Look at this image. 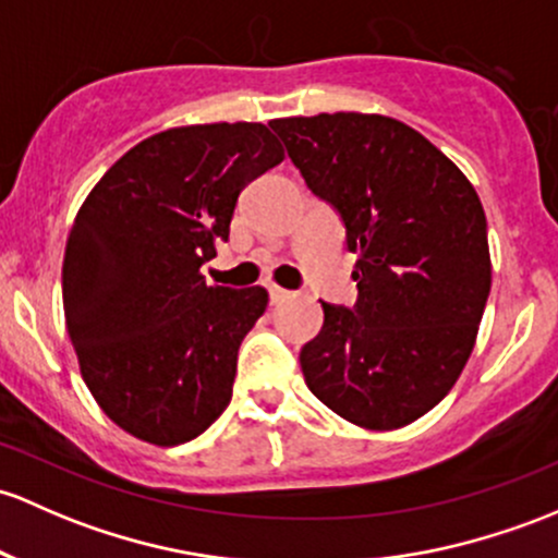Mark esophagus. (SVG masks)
Listing matches in <instances>:
<instances>
[{
    "mask_svg": "<svg viewBox=\"0 0 558 558\" xmlns=\"http://www.w3.org/2000/svg\"><path fill=\"white\" fill-rule=\"evenodd\" d=\"M267 291H269V299H272V304L283 302V299H289V296H291V291L280 289V286H267Z\"/></svg>",
    "mask_w": 558,
    "mask_h": 558,
    "instance_id": "1",
    "label": "esophagus"
}]
</instances>
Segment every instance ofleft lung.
<instances>
[{
  "instance_id": "left-lung-1",
  "label": "left lung",
  "mask_w": 558,
  "mask_h": 558,
  "mask_svg": "<svg viewBox=\"0 0 558 558\" xmlns=\"http://www.w3.org/2000/svg\"><path fill=\"white\" fill-rule=\"evenodd\" d=\"M269 128L357 254V302H320L324 328L299 353L304 383L353 425H409L447 396L476 344L492 289L476 190L392 117L337 111Z\"/></svg>"
}]
</instances>
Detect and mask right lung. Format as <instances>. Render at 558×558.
Here are the masks:
<instances>
[{"label": "right lung", "instance_id": "right-lung-1", "mask_svg": "<svg viewBox=\"0 0 558 558\" xmlns=\"http://www.w3.org/2000/svg\"><path fill=\"white\" fill-rule=\"evenodd\" d=\"M283 160L262 122L155 133L101 175L66 240L63 315L82 379L111 422L175 447L232 398L238 350L267 291L208 286L238 195Z\"/></svg>", "mask_w": 558, "mask_h": 558}]
</instances>
